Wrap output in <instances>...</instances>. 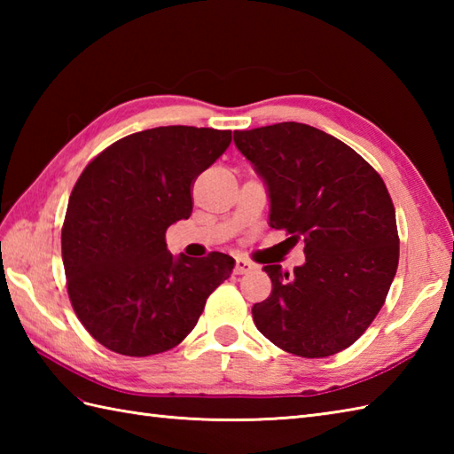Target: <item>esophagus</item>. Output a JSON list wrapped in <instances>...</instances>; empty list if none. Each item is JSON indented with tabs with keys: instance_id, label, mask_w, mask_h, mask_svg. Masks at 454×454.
Masks as SVG:
<instances>
[{
	"instance_id": "1",
	"label": "esophagus",
	"mask_w": 454,
	"mask_h": 454,
	"mask_svg": "<svg viewBox=\"0 0 454 454\" xmlns=\"http://www.w3.org/2000/svg\"><path fill=\"white\" fill-rule=\"evenodd\" d=\"M252 267H254L252 262H247V259H244V257H238V259H236L234 273H236V275H244V273H247Z\"/></svg>"
}]
</instances>
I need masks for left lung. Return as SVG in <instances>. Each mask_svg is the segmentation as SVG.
<instances>
[{
    "label": "left lung",
    "mask_w": 454,
    "mask_h": 454,
    "mask_svg": "<svg viewBox=\"0 0 454 454\" xmlns=\"http://www.w3.org/2000/svg\"><path fill=\"white\" fill-rule=\"evenodd\" d=\"M269 195V226L302 239L294 275L265 265L271 296L254 322L281 349L320 359L347 349L380 312L398 269L388 189L359 153L302 122L234 132Z\"/></svg>",
    "instance_id": "left-lung-1"
}]
</instances>
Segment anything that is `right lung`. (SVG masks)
I'll use <instances>...</instances> for the list:
<instances>
[{
    "mask_svg": "<svg viewBox=\"0 0 454 454\" xmlns=\"http://www.w3.org/2000/svg\"><path fill=\"white\" fill-rule=\"evenodd\" d=\"M232 142L230 130L158 127L117 140L67 200L62 262L75 316L107 349L148 356L179 345L234 259L173 257L166 230L192 212L191 185Z\"/></svg>",
    "mask_w": 454,
    "mask_h": 454,
    "instance_id": "obj_1",
    "label": "right lung"
}]
</instances>
